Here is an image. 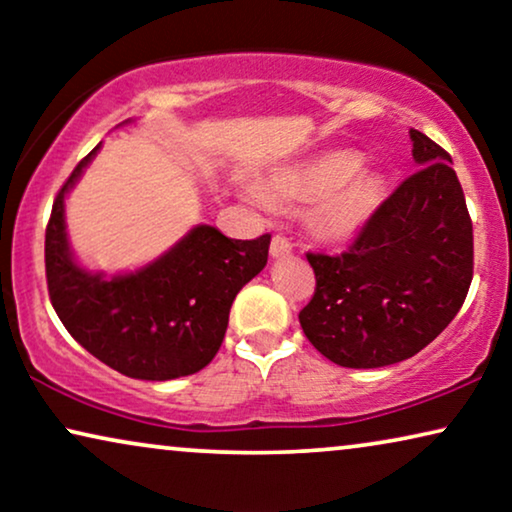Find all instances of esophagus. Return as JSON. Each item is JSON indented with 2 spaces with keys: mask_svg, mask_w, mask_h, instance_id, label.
Returning <instances> with one entry per match:
<instances>
[{
  "mask_svg": "<svg viewBox=\"0 0 512 512\" xmlns=\"http://www.w3.org/2000/svg\"><path fill=\"white\" fill-rule=\"evenodd\" d=\"M291 254V242H289V237H284V235H275L272 237V242H270V256L272 258H279V256H289Z\"/></svg>",
  "mask_w": 512,
  "mask_h": 512,
  "instance_id": "obj_1",
  "label": "esophagus"
}]
</instances>
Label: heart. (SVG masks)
Returning <instances> with one entry per match:
<instances>
[{
	"instance_id": "1",
	"label": "heart",
	"mask_w": 512,
	"mask_h": 512,
	"mask_svg": "<svg viewBox=\"0 0 512 512\" xmlns=\"http://www.w3.org/2000/svg\"><path fill=\"white\" fill-rule=\"evenodd\" d=\"M356 151H328L270 174L258 202H317L310 214V230L321 242H347L370 221L382 202V179L359 170Z\"/></svg>"
}]
</instances>
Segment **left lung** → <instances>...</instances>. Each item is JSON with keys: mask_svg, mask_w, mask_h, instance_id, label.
<instances>
[{"mask_svg": "<svg viewBox=\"0 0 512 512\" xmlns=\"http://www.w3.org/2000/svg\"><path fill=\"white\" fill-rule=\"evenodd\" d=\"M417 170L377 207L342 254H312L307 340L345 368L405 361L436 340L473 279V221L452 158L412 128Z\"/></svg>", "mask_w": 512, "mask_h": 512, "instance_id": "1", "label": "left lung"}]
</instances>
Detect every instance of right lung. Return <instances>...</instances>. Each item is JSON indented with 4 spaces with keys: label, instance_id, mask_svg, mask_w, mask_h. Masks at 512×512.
Instances as JSON below:
<instances>
[{
    "label": "right lung",
    "instance_id": "right-lung-1",
    "mask_svg": "<svg viewBox=\"0 0 512 512\" xmlns=\"http://www.w3.org/2000/svg\"><path fill=\"white\" fill-rule=\"evenodd\" d=\"M97 149L62 184L46 226L53 310L83 349L121 375L163 382L198 373L219 352L235 296L268 263L270 235L230 240L198 226L142 270L90 275L69 254L65 195Z\"/></svg>",
    "mask_w": 512,
    "mask_h": 512
}]
</instances>
